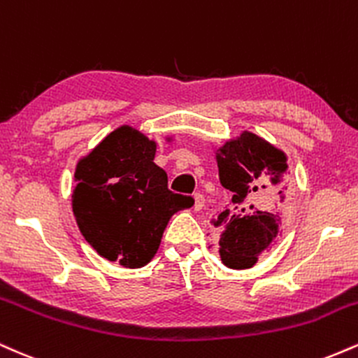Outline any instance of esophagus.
<instances>
[{
  "label": "esophagus",
  "mask_w": 358,
  "mask_h": 358,
  "mask_svg": "<svg viewBox=\"0 0 358 358\" xmlns=\"http://www.w3.org/2000/svg\"><path fill=\"white\" fill-rule=\"evenodd\" d=\"M192 208H194V211H201V209L204 208V196L203 194H194V204H192Z\"/></svg>",
  "instance_id": "1"
}]
</instances>
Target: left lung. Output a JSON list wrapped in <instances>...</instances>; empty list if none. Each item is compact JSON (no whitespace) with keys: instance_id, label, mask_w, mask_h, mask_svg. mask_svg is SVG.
I'll return each instance as SVG.
<instances>
[{"instance_id":"1","label":"left lung","mask_w":358,"mask_h":358,"mask_svg":"<svg viewBox=\"0 0 358 358\" xmlns=\"http://www.w3.org/2000/svg\"><path fill=\"white\" fill-rule=\"evenodd\" d=\"M214 154L222 187L233 192L229 208L211 220L221 229V262L233 270H246L280 233L289 201L288 157L250 130L228 138Z\"/></svg>"}]
</instances>
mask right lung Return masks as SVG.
Instances as JSON below:
<instances>
[{
    "label": "right lung",
    "mask_w": 358,
    "mask_h": 358,
    "mask_svg": "<svg viewBox=\"0 0 358 358\" xmlns=\"http://www.w3.org/2000/svg\"><path fill=\"white\" fill-rule=\"evenodd\" d=\"M155 149L157 142L141 130L120 125L75 169L71 209L80 233L102 258L124 268L145 266L172 214L194 203L167 189L166 171L154 162Z\"/></svg>",
    "instance_id": "1"
}]
</instances>
